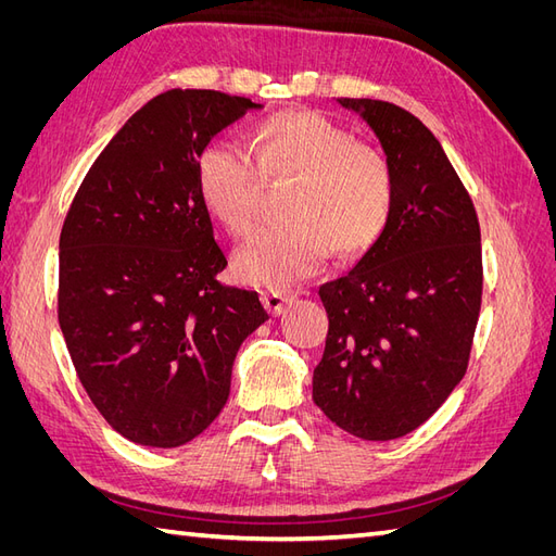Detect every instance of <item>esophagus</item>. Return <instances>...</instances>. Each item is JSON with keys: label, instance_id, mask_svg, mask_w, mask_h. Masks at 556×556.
Returning <instances> with one entry per match:
<instances>
[{"label": "esophagus", "instance_id": "esophagus-1", "mask_svg": "<svg viewBox=\"0 0 556 556\" xmlns=\"http://www.w3.org/2000/svg\"><path fill=\"white\" fill-rule=\"evenodd\" d=\"M290 301H292V294H288V292H280V290L262 292V304L271 315H280Z\"/></svg>", "mask_w": 556, "mask_h": 556}]
</instances>
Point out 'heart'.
<instances>
[{
  "mask_svg": "<svg viewBox=\"0 0 556 556\" xmlns=\"http://www.w3.org/2000/svg\"><path fill=\"white\" fill-rule=\"evenodd\" d=\"M260 175L292 178L282 204L292 217L260 229L239 248L233 268L252 285L285 288L308 278L329 245L345 257L359 255L376 243L392 211L387 160L315 111L266 117L250 131L248 150L215 141L199 153V197L233 237L255 223Z\"/></svg>",
  "mask_w": 556,
  "mask_h": 556,
  "instance_id": "1",
  "label": "heart"
}]
</instances>
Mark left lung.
Segmentation results:
<instances>
[{
  "label": "left lung",
  "mask_w": 556,
  "mask_h": 556,
  "mask_svg": "<svg viewBox=\"0 0 556 556\" xmlns=\"http://www.w3.org/2000/svg\"><path fill=\"white\" fill-rule=\"evenodd\" d=\"M376 137L394 199L376 243L319 288L329 331L313 401L364 441L410 433L466 374L482 301L480 225L439 139L380 99H339Z\"/></svg>",
  "instance_id": "left-lung-1"
}]
</instances>
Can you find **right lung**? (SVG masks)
<instances>
[{
    "mask_svg": "<svg viewBox=\"0 0 556 556\" xmlns=\"http://www.w3.org/2000/svg\"><path fill=\"white\" fill-rule=\"evenodd\" d=\"M245 97L169 90L94 160L60 233L58 319L83 390L125 439L178 447L229 399L231 366L268 315L227 288L194 166Z\"/></svg>",
    "mask_w": 556,
    "mask_h": 556,
    "instance_id": "add662e5",
    "label": "right lung"
}]
</instances>
